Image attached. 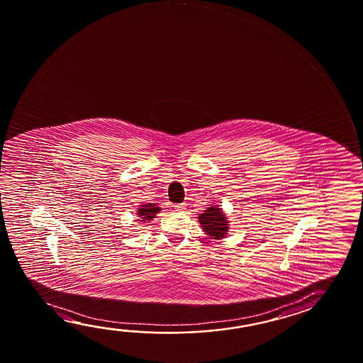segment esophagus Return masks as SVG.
<instances>
[{"instance_id":"1","label":"esophagus","mask_w":363,"mask_h":363,"mask_svg":"<svg viewBox=\"0 0 363 363\" xmlns=\"http://www.w3.org/2000/svg\"><path fill=\"white\" fill-rule=\"evenodd\" d=\"M174 208H176V211L184 213V210H186V203H177V205H174Z\"/></svg>"}]
</instances>
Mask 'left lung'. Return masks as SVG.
I'll use <instances>...</instances> for the list:
<instances>
[{
	"label": "left lung",
	"mask_w": 363,
	"mask_h": 363,
	"mask_svg": "<svg viewBox=\"0 0 363 363\" xmlns=\"http://www.w3.org/2000/svg\"><path fill=\"white\" fill-rule=\"evenodd\" d=\"M202 229L206 232L208 235L213 237V239H219L225 237L228 232V220L221 210L216 206L208 208L203 214L199 216Z\"/></svg>",
	"instance_id": "left-lung-1"
}]
</instances>
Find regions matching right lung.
Listing matches in <instances>:
<instances>
[{
	"label": "right lung",
	"mask_w": 363,
	"mask_h": 363,
	"mask_svg": "<svg viewBox=\"0 0 363 363\" xmlns=\"http://www.w3.org/2000/svg\"><path fill=\"white\" fill-rule=\"evenodd\" d=\"M160 211V208L155 206V203H147V205H142V208L138 210V215L140 220L139 221H143L147 223L148 220H152L155 216L153 215L157 214Z\"/></svg>",
	"instance_id": "add662e5"
}]
</instances>
